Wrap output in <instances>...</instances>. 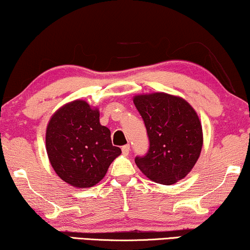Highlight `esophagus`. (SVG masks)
<instances>
[{
  "label": "esophagus",
  "mask_w": 250,
  "mask_h": 250,
  "mask_svg": "<svg viewBox=\"0 0 250 250\" xmlns=\"http://www.w3.org/2000/svg\"><path fill=\"white\" fill-rule=\"evenodd\" d=\"M129 145H125V146H122V152H123V155H125V156H127L128 153H129Z\"/></svg>",
  "instance_id": "esophagus-1"
}]
</instances>
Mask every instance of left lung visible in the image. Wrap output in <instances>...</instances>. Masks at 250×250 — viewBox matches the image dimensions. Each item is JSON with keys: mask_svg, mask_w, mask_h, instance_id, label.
Segmentation results:
<instances>
[{"mask_svg": "<svg viewBox=\"0 0 250 250\" xmlns=\"http://www.w3.org/2000/svg\"><path fill=\"white\" fill-rule=\"evenodd\" d=\"M134 102L145 123L149 149L136 156L141 172L160 184L186 177L199 158L203 128L193 108L183 99L166 93L138 95Z\"/></svg>", "mask_w": 250, "mask_h": 250, "instance_id": "1", "label": "left lung"}]
</instances>
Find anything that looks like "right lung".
Segmentation results:
<instances>
[{
	"label": "right lung",
	"mask_w": 250,
	"mask_h": 250,
	"mask_svg": "<svg viewBox=\"0 0 250 250\" xmlns=\"http://www.w3.org/2000/svg\"><path fill=\"white\" fill-rule=\"evenodd\" d=\"M99 111L76 100L60 108L46 128V151L58 176L76 188H90L104 179L122 153L112 146L110 131L99 122Z\"/></svg>",
	"instance_id": "right-lung-1"
}]
</instances>
